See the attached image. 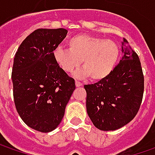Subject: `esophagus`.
<instances>
[{"label":"esophagus","mask_w":155,"mask_h":155,"mask_svg":"<svg viewBox=\"0 0 155 155\" xmlns=\"http://www.w3.org/2000/svg\"><path fill=\"white\" fill-rule=\"evenodd\" d=\"M75 84H76V86L77 87H80L83 85V84H82L81 82H78V81H76V82H75Z\"/></svg>","instance_id":"esophagus-1"}]
</instances>
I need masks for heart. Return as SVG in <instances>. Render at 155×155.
I'll return each mask as SVG.
<instances>
[{"mask_svg":"<svg viewBox=\"0 0 155 155\" xmlns=\"http://www.w3.org/2000/svg\"><path fill=\"white\" fill-rule=\"evenodd\" d=\"M67 45L68 49L56 48L53 56L65 72L73 71L82 61L84 68L75 72L77 78L91 76L92 80H102L113 71L119 58L116 42L101 37L78 34L69 39Z\"/></svg>","mask_w":155,"mask_h":155,"instance_id":"heart-1","label":"heart"}]
</instances>
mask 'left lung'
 <instances>
[{
  "label": "left lung",
  "mask_w": 155,
  "mask_h": 155,
  "mask_svg": "<svg viewBox=\"0 0 155 155\" xmlns=\"http://www.w3.org/2000/svg\"><path fill=\"white\" fill-rule=\"evenodd\" d=\"M122 52V59L107 78L84 85L88 116L100 130H116L128 124L142 101L144 77L139 57L125 39Z\"/></svg>",
  "instance_id": "obj_1"
}]
</instances>
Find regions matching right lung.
Instances as JSON below:
<instances>
[{
  "label": "right lung",
  "instance_id": "1",
  "mask_svg": "<svg viewBox=\"0 0 155 155\" xmlns=\"http://www.w3.org/2000/svg\"><path fill=\"white\" fill-rule=\"evenodd\" d=\"M67 33L64 28L37 29L22 41L14 58L15 108L22 121L39 132H51L59 125L76 88L53 56Z\"/></svg>",
  "mask_w": 155,
  "mask_h": 155
}]
</instances>
